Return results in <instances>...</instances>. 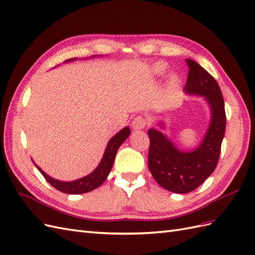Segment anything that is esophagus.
I'll return each mask as SVG.
<instances>
[{"instance_id": "1", "label": "esophagus", "mask_w": 255, "mask_h": 255, "mask_svg": "<svg viewBox=\"0 0 255 255\" xmlns=\"http://www.w3.org/2000/svg\"><path fill=\"white\" fill-rule=\"evenodd\" d=\"M146 123H148V120L143 118L142 116H138V117L134 118L132 121V128L134 129H142L145 128Z\"/></svg>"}]
</instances>
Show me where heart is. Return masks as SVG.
I'll return each mask as SVG.
<instances>
[{"label": "heart", "instance_id": "heart-1", "mask_svg": "<svg viewBox=\"0 0 255 255\" xmlns=\"http://www.w3.org/2000/svg\"><path fill=\"white\" fill-rule=\"evenodd\" d=\"M164 72H165V69L163 66L156 65L153 67V74L159 76V75H163ZM179 83H180V80H179V78H177V75H175V74L171 75L170 79H169V86H170L171 88H175L177 85H179Z\"/></svg>", "mask_w": 255, "mask_h": 255}]
</instances>
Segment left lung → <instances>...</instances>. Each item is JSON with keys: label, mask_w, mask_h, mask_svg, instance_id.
Here are the masks:
<instances>
[{"label": "left lung", "mask_w": 255, "mask_h": 255, "mask_svg": "<svg viewBox=\"0 0 255 255\" xmlns=\"http://www.w3.org/2000/svg\"><path fill=\"white\" fill-rule=\"evenodd\" d=\"M186 63L189 70L185 92L204 97L211 107L212 118L205 137L197 149L186 152L177 149L160 130H148L150 172L161 187L175 194L195 190L213 173L218 164L227 122L218 83L195 60L187 58ZM159 127L164 128L163 123L159 122Z\"/></svg>", "instance_id": "left-lung-1"}]
</instances>
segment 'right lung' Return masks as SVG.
<instances>
[{
  "label": "right lung",
  "instance_id": "obj_1",
  "mask_svg": "<svg viewBox=\"0 0 255 255\" xmlns=\"http://www.w3.org/2000/svg\"><path fill=\"white\" fill-rule=\"evenodd\" d=\"M75 59L76 58H70L66 61L68 63V61H72ZM129 134L130 129L128 127L122 128L120 132L116 134L109 141V143H107L104 155L102 157V160L100 161L99 166L90 174L84 176L79 180H75L72 182H63L55 180L53 179V177L49 176L44 171H42L35 163L34 164L38 168V170L40 171V173L44 176V179L47 180L54 188L69 195L85 194V192H89L98 188L100 185H102V183L107 179V176H109L114 165L116 153H117L119 146L125 142V140L128 137Z\"/></svg>",
  "mask_w": 255,
  "mask_h": 255
}]
</instances>
